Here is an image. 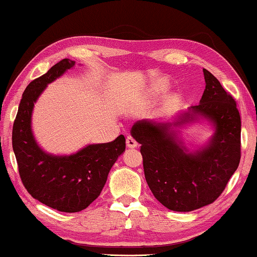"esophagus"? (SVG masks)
I'll list each match as a JSON object with an SVG mask.
<instances>
[{
    "mask_svg": "<svg viewBox=\"0 0 257 257\" xmlns=\"http://www.w3.org/2000/svg\"><path fill=\"white\" fill-rule=\"evenodd\" d=\"M125 142H127V146H128L129 149L137 148V142L134 140L132 136H128L127 138H125Z\"/></svg>",
    "mask_w": 257,
    "mask_h": 257,
    "instance_id": "34e87169",
    "label": "esophagus"
}]
</instances>
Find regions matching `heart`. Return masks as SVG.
Segmentation results:
<instances>
[{
  "instance_id": "obj_1",
  "label": "heart",
  "mask_w": 257,
  "mask_h": 257,
  "mask_svg": "<svg viewBox=\"0 0 257 257\" xmlns=\"http://www.w3.org/2000/svg\"><path fill=\"white\" fill-rule=\"evenodd\" d=\"M168 89V82L167 81H161L156 85V92H164Z\"/></svg>"
}]
</instances>
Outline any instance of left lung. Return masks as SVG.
<instances>
[{
	"instance_id": "obj_1",
	"label": "left lung",
	"mask_w": 257,
	"mask_h": 257,
	"mask_svg": "<svg viewBox=\"0 0 257 257\" xmlns=\"http://www.w3.org/2000/svg\"><path fill=\"white\" fill-rule=\"evenodd\" d=\"M206 88L200 103L174 121L141 120L132 136L141 144L145 180L159 202L174 211H192L214 202L240 162L241 120L237 104L209 71L203 68ZM205 118L214 127L209 143L190 151L176 126Z\"/></svg>"
}]
</instances>
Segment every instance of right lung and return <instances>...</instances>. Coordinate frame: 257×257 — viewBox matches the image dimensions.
<instances>
[{
  "label": "right lung",
  "instance_id": "obj_1",
  "mask_svg": "<svg viewBox=\"0 0 257 257\" xmlns=\"http://www.w3.org/2000/svg\"><path fill=\"white\" fill-rule=\"evenodd\" d=\"M75 65L65 58L27 85L12 129V148L19 175L32 197L64 213H76L96 200L112 166L125 150L123 135L113 142L90 144L70 156H55L40 148L32 132L34 104L49 83Z\"/></svg>",
  "mask_w": 257,
  "mask_h": 257
}]
</instances>
